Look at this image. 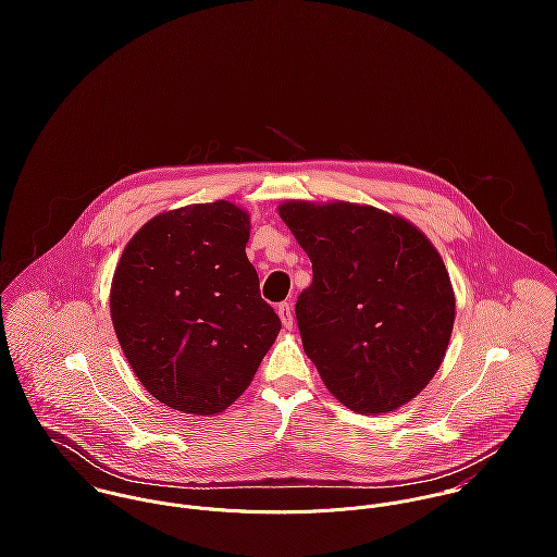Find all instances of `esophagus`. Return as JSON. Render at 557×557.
<instances>
[{
	"mask_svg": "<svg viewBox=\"0 0 557 557\" xmlns=\"http://www.w3.org/2000/svg\"><path fill=\"white\" fill-rule=\"evenodd\" d=\"M276 313H278V318H281V321H283V325H285V327H294V311H292V307H289L287 302L278 305Z\"/></svg>",
	"mask_w": 557,
	"mask_h": 557,
	"instance_id": "1",
	"label": "esophagus"
}]
</instances>
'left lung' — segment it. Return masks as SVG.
<instances>
[{
    "label": "left lung",
    "mask_w": 557,
    "mask_h": 557,
    "mask_svg": "<svg viewBox=\"0 0 557 557\" xmlns=\"http://www.w3.org/2000/svg\"><path fill=\"white\" fill-rule=\"evenodd\" d=\"M278 216L313 263L296 319L325 388L364 416L420 395L446 356L457 307L431 239L364 203L292 199Z\"/></svg>",
    "instance_id": "1"
}]
</instances>
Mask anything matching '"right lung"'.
<instances>
[{"mask_svg":"<svg viewBox=\"0 0 557 557\" xmlns=\"http://www.w3.org/2000/svg\"><path fill=\"white\" fill-rule=\"evenodd\" d=\"M248 238L250 216L236 203H193L150 219L115 265V336L141 386L171 409H227L278 336Z\"/></svg>","mask_w":557,"mask_h":557,"instance_id":"1","label":"right lung"}]
</instances>
